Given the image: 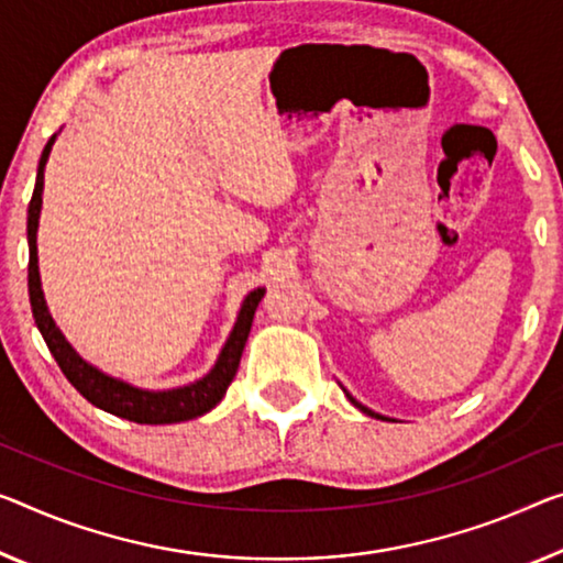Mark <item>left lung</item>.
Returning <instances> with one entry per match:
<instances>
[{
  "label": "left lung",
  "mask_w": 563,
  "mask_h": 563,
  "mask_svg": "<svg viewBox=\"0 0 563 563\" xmlns=\"http://www.w3.org/2000/svg\"><path fill=\"white\" fill-rule=\"evenodd\" d=\"M347 397H350V400H352V405H357V408H360V410H362V412H367V415H375V418H383V415H377V412H372V410H369V408H365V405H360V402H357V400H354V397H352V395H347Z\"/></svg>",
  "instance_id": "8db88e82"
}]
</instances>
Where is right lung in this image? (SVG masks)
I'll list each match as a JSON object with an SVG mask.
<instances>
[{"mask_svg": "<svg viewBox=\"0 0 563 563\" xmlns=\"http://www.w3.org/2000/svg\"><path fill=\"white\" fill-rule=\"evenodd\" d=\"M55 137L57 135L49 137L45 151L40 155L37 180H34L32 201L27 209V244H30L27 287H30L34 324H37L42 336H45L52 357L57 360L59 369L65 372V377L70 379V385L85 397V400L92 402L95 408L106 410L110 415H118V418L141 422V426H168V422L201 418L203 412L213 410L216 405L221 402V397L229 390L231 379L236 377L241 352H244L249 332H252L254 311L264 297V289H254L246 294L244 305H241V311L236 317V324H233V330L229 334L227 344H223L216 365L211 367L209 375H203L191 385L173 387V390H141V387H133L123 383V379L110 377L98 367H92L90 362H85L80 354L73 350V344L65 340V334L57 330L55 319L49 314L45 294H42L40 266H37V227H40V209H42V186H45V166H47L52 145H55Z\"/></svg>", "mask_w": 563, "mask_h": 563, "instance_id": "right-lung-1", "label": "right lung"}]
</instances>
